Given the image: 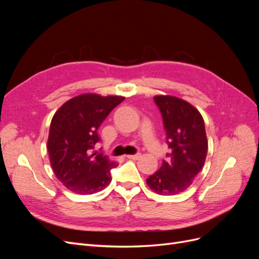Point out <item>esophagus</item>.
<instances>
[{"label": "esophagus", "instance_id": "obj_1", "mask_svg": "<svg viewBox=\"0 0 259 259\" xmlns=\"http://www.w3.org/2000/svg\"><path fill=\"white\" fill-rule=\"evenodd\" d=\"M127 159H131V160H138L142 158V153H136V154H128L126 155Z\"/></svg>", "mask_w": 259, "mask_h": 259}]
</instances>
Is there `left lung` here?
I'll return each instance as SVG.
<instances>
[{"instance_id":"1","label":"left lung","mask_w":259,"mask_h":259,"mask_svg":"<svg viewBox=\"0 0 259 259\" xmlns=\"http://www.w3.org/2000/svg\"><path fill=\"white\" fill-rule=\"evenodd\" d=\"M162 114L166 153L159 170L147 178V185L159 194L183 192L202 169L206 159L207 139L203 117L187 101L173 96L153 98Z\"/></svg>"}]
</instances>
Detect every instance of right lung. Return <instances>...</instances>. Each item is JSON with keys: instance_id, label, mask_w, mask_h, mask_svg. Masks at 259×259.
Here are the masks:
<instances>
[{"instance_id": "1", "label": "right lung", "mask_w": 259, "mask_h": 259, "mask_svg": "<svg viewBox=\"0 0 259 259\" xmlns=\"http://www.w3.org/2000/svg\"><path fill=\"white\" fill-rule=\"evenodd\" d=\"M124 97L84 94L68 100L51 123L48 149L56 177L69 190L93 194L111 183V163L94 150L98 128Z\"/></svg>"}]
</instances>
